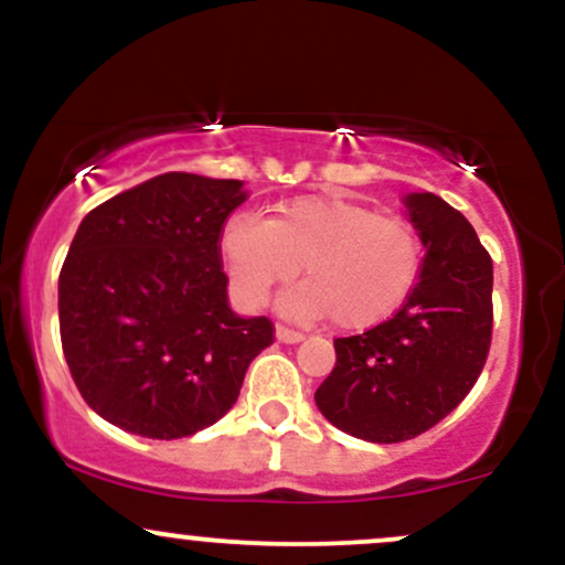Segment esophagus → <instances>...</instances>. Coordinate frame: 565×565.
Returning a JSON list of instances; mask_svg holds the SVG:
<instances>
[{
  "label": "esophagus",
  "mask_w": 565,
  "mask_h": 565,
  "mask_svg": "<svg viewBox=\"0 0 565 565\" xmlns=\"http://www.w3.org/2000/svg\"><path fill=\"white\" fill-rule=\"evenodd\" d=\"M276 340L284 342V345H297V342L305 340V334L295 332V329H287V327H276Z\"/></svg>",
  "instance_id": "esophagus-1"
}]
</instances>
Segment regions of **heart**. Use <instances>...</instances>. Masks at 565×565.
<instances>
[{"label": "heart", "mask_w": 565, "mask_h": 565, "mask_svg": "<svg viewBox=\"0 0 565 565\" xmlns=\"http://www.w3.org/2000/svg\"><path fill=\"white\" fill-rule=\"evenodd\" d=\"M233 295L260 308L302 270L278 310L295 321L332 316L340 329H366L393 313L417 281L423 246L401 217L334 196H300L260 220L238 212L220 233Z\"/></svg>", "instance_id": "b5f03b06"}]
</instances>
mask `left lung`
I'll use <instances>...</instances> for the list:
<instances>
[{
	"mask_svg": "<svg viewBox=\"0 0 565 565\" xmlns=\"http://www.w3.org/2000/svg\"><path fill=\"white\" fill-rule=\"evenodd\" d=\"M425 246L417 287L393 319L334 340V369L316 406L342 433L398 444L462 404L491 345V257L462 212L436 193H408Z\"/></svg>",
	"mask_w": 565,
	"mask_h": 565,
	"instance_id": "left-lung-1",
	"label": "left lung"
}]
</instances>
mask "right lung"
<instances>
[{
  "instance_id": "1",
  "label": "right lung",
  "mask_w": 565,
  "mask_h": 565,
  "mask_svg": "<svg viewBox=\"0 0 565 565\" xmlns=\"http://www.w3.org/2000/svg\"><path fill=\"white\" fill-rule=\"evenodd\" d=\"M242 180L164 172L82 220L57 278L61 342L82 398L142 438H185L236 404L274 342L265 316L228 305L220 260Z\"/></svg>"
}]
</instances>
